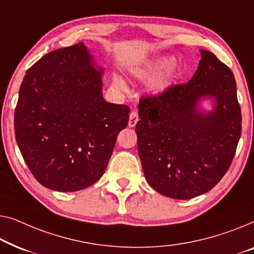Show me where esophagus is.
Wrapping results in <instances>:
<instances>
[{"mask_svg": "<svg viewBox=\"0 0 254 254\" xmlns=\"http://www.w3.org/2000/svg\"><path fill=\"white\" fill-rule=\"evenodd\" d=\"M138 120H139L138 112H135V110H132V112L130 113V116H128V127H135V124H137Z\"/></svg>", "mask_w": 254, "mask_h": 254, "instance_id": "34e87169", "label": "esophagus"}]
</instances>
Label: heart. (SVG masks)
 Returning <instances> with one entry per match:
<instances>
[{
  "instance_id": "b5f03b06",
  "label": "heart",
  "mask_w": 254,
  "mask_h": 254,
  "mask_svg": "<svg viewBox=\"0 0 254 254\" xmlns=\"http://www.w3.org/2000/svg\"><path fill=\"white\" fill-rule=\"evenodd\" d=\"M173 64V60L169 59V57H159V59L152 60L151 62H148L147 64H145L144 66L140 67V69H135L133 72L135 77L139 78H145V77H149L152 74H155L160 72V71L165 69L164 72L160 76L158 79H155L152 84V88L155 92H160L163 91L168 85H169L171 74L174 72V66H171ZM115 84L117 86L121 88H124V83L121 79H115Z\"/></svg>"
}]
</instances>
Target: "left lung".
Wrapping results in <instances>:
<instances>
[{
  "instance_id": "8db88e82",
  "label": "left lung",
  "mask_w": 254,
  "mask_h": 254,
  "mask_svg": "<svg viewBox=\"0 0 254 254\" xmlns=\"http://www.w3.org/2000/svg\"><path fill=\"white\" fill-rule=\"evenodd\" d=\"M187 84L171 85L139 100L135 126L146 181L166 197L191 199L213 189L229 169L242 132L233 71L213 53ZM202 96L216 99L212 113L196 108Z\"/></svg>"
}]
</instances>
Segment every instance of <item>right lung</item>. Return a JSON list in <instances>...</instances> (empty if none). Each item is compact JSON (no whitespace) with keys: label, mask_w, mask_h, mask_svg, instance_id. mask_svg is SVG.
<instances>
[{"label":"right lung","mask_w":254,"mask_h":254,"mask_svg":"<svg viewBox=\"0 0 254 254\" xmlns=\"http://www.w3.org/2000/svg\"><path fill=\"white\" fill-rule=\"evenodd\" d=\"M101 73L79 42L48 53L25 74L15 135L25 163L45 188L79 191L105 173L130 108L103 99Z\"/></svg>","instance_id":"right-lung-1"}]
</instances>
